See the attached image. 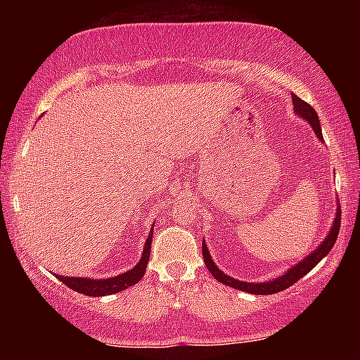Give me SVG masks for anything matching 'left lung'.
<instances>
[{"mask_svg":"<svg viewBox=\"0 0 360 360\" xmlns=\"http://www.w3.org/2000/svg\"><path fill=\"white\" fill-rule=\"evenodd\" d=\"M292 98H293L295 115H298L300 117H303L304 121H308L309 126L313 127L314 134L318 136V139L324 142L323 134H321V124H319V117L316 115V111H314V108L311 105H308L307 101H303L302 98H298L297 95H293ZM339 226H341V208H339V205H338L336 218H334V221H333L331 231H329L326 239H324L311 254L307 255L302 262L293 265L292 269H288L287 272H285L283 275H280V277H277L275 280H270V282H262V283L243 282V280L233 278V277H229V275H226L224 272H221V270L218 269V265H216L213 262V259H211V254H210L208 248H206L205 240H203V249L201 250H203V259H205L206 267H208L211 275H213L218 282L228 285V287H233L236 290H240V292H248V293H254V295H272V293H278V292H282V290H287L288 287H292L293 283H297L300 278L304 277L309 270H313L314 267H316V265L321 262V259L326 257V255L329 254V250L333 249L334 243H336L338 234H339Z\"/></svg>","mask_w":360,"mask_h":360,"instance_id":"obj_1","label":"left lung"}]
</instances>
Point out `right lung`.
<instances>
[{
    "label": "right lung",
    "instance_id": "right-lung-1",
    "mask_svg": "<svg viewBox=\"0 0 360 360\" xmlns=\"http://www.w3.org/2000/svg\"><path fill=\"white\" fill-rule=\"evenodd\" d=\"M152 234H154V229H150L149 238L146 240L144 250H142L141 260L137 262L134 267L127 272L116 275V277L111 278H83V277H63V275H57V278L60 280L62 283H65L68 288L75 290L78 293L88 295V297H105V295H112L117 292H122V290L132 287L139 280L144 277L147 262H149L150 257V245H152Z\"/></svg>",
    "mask_w": 360,
    "mask_h": 360
}]
</instances>
